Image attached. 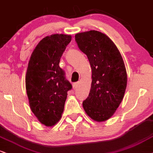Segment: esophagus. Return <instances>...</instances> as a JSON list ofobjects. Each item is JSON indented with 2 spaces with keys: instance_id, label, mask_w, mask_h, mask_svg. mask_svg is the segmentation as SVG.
<instances>
[{
  "instance_id": "1",
  "label": "esophagus",
  "mask_w": 153,
  "mask_h": 153,
  "mask_svg": "<svg viewBox=\"0 0 153 153\" xmlns=\"http://www.w3.org/2000/svg\"><path fill=\"white\" fill-rule=\"evenodd\" d=\"M78 85H79V82H74V83H73V88L74 89V90H75V89L78 88Z\"/></svg>"
}]
</instances>
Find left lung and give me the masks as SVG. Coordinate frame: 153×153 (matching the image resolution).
Returning <instances> with one entry per match:
<instances>
[{"label": "left lung", "instance_id": "8db88e82", "mask_svg": "<svg viewBox=\"0 0 153 153\" xmlns=\"http://www.w3.org/2000/svg\"><path fill=\"white\" fill-rule=\"evenodd\" d=\"M75 39L92 68L91 89L82 107L91 119L104 121L114 114L124 96L127 85L124 62L117 46L102 32H81L75 34Z\"/></svg>", "mask_w": 153, "mask_h": 153}]
</instances>
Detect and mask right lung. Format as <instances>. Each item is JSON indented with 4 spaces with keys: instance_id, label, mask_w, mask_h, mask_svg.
<instances>
[{
    "instance_id": "add662e5",
    "label": "right lung",
    "mask_w": 153,
    "mask_h": 153,
    "mask_svg": "<svg viewBox=\"0 0 153 153\" xmlns=\"http://www.w3.org/2000/svg\"><path fill=\"white\" fill-rule=\"evenodd\" d=\"M71 36L52 34L39 42L31 55L25 78L31 110L46 126L55 125L64 109L72 85L59 66L60 59Z\"/></svg>"
}]
</instances>
